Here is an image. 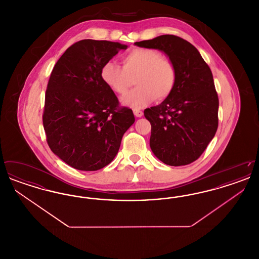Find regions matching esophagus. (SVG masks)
I'll return each instance as SVG.
<instances>
[{
	"instance_id": "34e87169",
	"label": "esophagus",
	"mask_w": 259,
	"mask_h": 259,
	"mask_svg": "<svg viewBox=\"0 0 259 259\" xmlns=\"http://www.w3.org/2000/svg\"><path fill=\"white\" fill-rule=\"evenodd\" d=\"M133 112H134L136 117H142L144 115V112L141 111V110H134Z\"/></svg>"
}]
</instances>
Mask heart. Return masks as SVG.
I'll use <instances>...</instances> for the list:
<instances>
[{
    "label": "heart",
    "mask_w": 259,
    "mask_h": 259,
    "mask_svg": "<svg viewBox=\"0 0 259 259\" xmlns=\"http://www.w3.org/2000/svg\"><path fill=\"white\" fill-rule=\"evenodd\" d=\"M122 67L114 62L105 63L101 77L106 85L119 95L125 94L135 79L137 87L121 99L126 107L139 110L156 98L170 96L176 81L177 71L172 62L163 58L159 51L135 49L122 56Z\"/></svg>",
    "instance_id": "obj_1"
}]
</instances>
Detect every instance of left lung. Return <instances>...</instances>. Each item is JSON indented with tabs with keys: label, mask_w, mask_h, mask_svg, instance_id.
<instances>
[{
	"label": "left lung",
	"mask_w": 259,
	"mask_h": 259,
	"mask_svg": "<svg viewBox=\"0 0 259 259\" xmlns=\"http://www.w3.org/2000/svg\"><path fill=\"white\" fill-rule=\"evenodd\" d=\"M134 45L164 52L177 71L170 96L145 111L151 124L150 148L167 165L190 164L218 130L219 97L210 69L197 49L182 37L162 35Z\"/></svg>",
	"instance_id": "obj_1"
}]
</instances>
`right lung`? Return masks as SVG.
Segmentation results:
<instances>
[{"label":"right lung","mask_w":259,"mask_h":259,"mask_svg":"<svg viewBox=\"0 0 259 259\" xmlns=\"http://www.w3.org/2000/svg\"><path fill=\"white\" fill-rule=\"evenodd\" d=\"M128 46L82 39L55 64L46 93L42 122L52 152L80 171L110 164L124 133L135 122L133 111L118 100L101 77L103 65Z\"/></svg>","instance_id":"add662e5"}]
</instances>
